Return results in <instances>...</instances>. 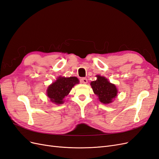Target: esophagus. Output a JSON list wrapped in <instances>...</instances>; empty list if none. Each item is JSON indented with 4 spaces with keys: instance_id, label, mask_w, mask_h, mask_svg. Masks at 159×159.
Segmentation results:
<instances>
[{
    "instance_id": "34e87169",
    "label": "esophagus",
    "mask_w": 159,
    "mask_h": 159,
    "mask_svg": "<svg viewBox=\"0 0 159 159\" xmlns=\"http://www.w3.org/2000/svg\"><path fill=\"white\" fill-rule=\"evenodd\" d=\"M80 82H81L82 83H83V84H86L87 83H88V80H87L86 78H82L80 79Z\"/></svg>"
}]
</instances>
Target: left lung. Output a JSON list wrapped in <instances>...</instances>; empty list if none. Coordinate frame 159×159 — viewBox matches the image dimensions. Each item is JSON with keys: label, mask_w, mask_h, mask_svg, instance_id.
I'll return each instance as SVG.
<instances>
[{"label": "left lung", "mask_w": 159, "mask_h": 159, "mask_svg": "<svg viewBox=\"0 0 159 159\" xmlns=\"http://www.w3.org/2000/svg\"><path fill=\"white\" fill-rule=\"evenodd\" d=\"M97 80L90 83L94 93L98 97L103 104H110L117 96V89L115 84H111L104 76L97 75Z\"/></svg>", "instance_id": "obj_1"}]
</instances>
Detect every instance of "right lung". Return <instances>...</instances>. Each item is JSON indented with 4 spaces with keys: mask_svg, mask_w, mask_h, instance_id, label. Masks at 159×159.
Listing matches in <instances>:
<instances>
[{
    "mask_svg": "<svg viewBox=\"0 0 159 159\" xmlns=\"http://www.w3.org/2000/svg\"><path fill=\"white\" fill-rule=\"evenodd\" d=\"M79 83V80L76 76H59L54 83L48 86L47 96L53 103L61 104L64 103V98L69 94L73 87Z\"/></svg>",
    "mask_w": 159,
    "mask_h": 159,
    "instance_id": "add662e5",
    "label": "right lung"
}]
</instances>
